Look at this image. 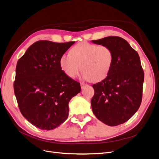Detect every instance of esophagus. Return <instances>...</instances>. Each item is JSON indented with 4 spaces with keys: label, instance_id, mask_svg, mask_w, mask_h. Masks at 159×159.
Masks as SVG:
<instances>
[{
    "label": "esophagus",
    "instance_id": "34e87169",
    "mask_svg": "<svg viewBox=\"0 0 159 159\" xmlns=\"http://www.w3.org/2000/svg\"><path fill=\"white\" fill-rule=\"evenodd\" d=\"M80 86H81L82 89H84V87H85L86 86V84L84 83H80Z\"/></svg>",
    "mask_w": 159,
    "mask_h": 159
}]
</instances>
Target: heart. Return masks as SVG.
<instances>
[{
  "mask_svg": "<svg viewBox=\"0 0 159 159\" xmlns=\"http://www.w3.org/2000/svg\"><path fill=\"white\" fill-rule=\"evenodd\" d=\"M69 54H63L60 66L69 77L75 78L83 70V79L100 81L109 74L113 60V52L105 45L83 42L74 46Z\"/></svg>",
  "mask_w": 159,
  "mask_h": 159,
  "instance_id": "1",
  "label": "heart"
}]
</instances>
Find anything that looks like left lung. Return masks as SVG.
Here are the masks:
<instances>
[{
	"mask_svg": "<svg viewBox=\"0 0 159 159\" xmlns=\"http://www.w3.org/2000/svg\"><path fill=\"white\" fill-rule=\"evenodd\" d=\"M113 52L112 66L106 78L92 85L93 114L104 124L115 126L130 119L142 99L144 73L138 52L126 40L111 36L92 40Z\"/></svg>",
	"mask_w": 159,
	"mask_h": 159,
	"instance_id": "8db88e82",
	"label": "left lung"
}]
</instances>
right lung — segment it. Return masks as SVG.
<instances>
[{"mask_svg": "<svg viewBox=\"0 0 159 159\" xmlns=\"http://www.w3.org/2000/svg\"><path fill=\"white\" fill-rule=\"evenodd\" d=\"M75 42L40 40L29 47L16 65L14 93L22 115L41 130L66 120L69 102L80 85L65 73L60 59Z\"/></svg>", "mask_w": 159, "mask_h": 159, "instance_id": "add662e5", "label": "right lung"}]
</instances>
